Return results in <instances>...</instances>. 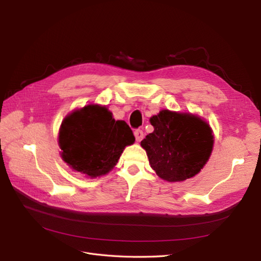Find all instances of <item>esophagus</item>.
Here are the masks:
<instances>
[{
    "mask_svg": "<svg viewBox=\"0 0 261 261\" xmlns=\"http://www.w3.org/2000/svg\"><path fill=\"white\" fill-rule=\"evenodd\" d=\"M134 135H135V138L137 141H140L144 138V132H143V129H136L135 132H134Z\"/></svg>",
    "mask_w": 261,
    "mask_h": 261,
    "instance_id": "1",
    "label": "esophagus"
}]
</instances>
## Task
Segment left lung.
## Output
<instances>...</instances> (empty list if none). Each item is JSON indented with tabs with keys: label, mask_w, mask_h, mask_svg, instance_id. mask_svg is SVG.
I'll list each match as a JSON object with an SVG mask.
<instances>
[{
	"label": "left lung",
	"mask_w": 261,
	"mask_h": 261,
	"mask_svg": "<svg viewBox=\"0 0 261 261\" xmlns=\"http://www.w3.org/2000/svg\"><path fill=\"white\" fill-rule=\"evenodd\" d=\"M150 123L154 130L140 145L158 175L168 181H181L200 172L213 146L206 122L192 114L163 110Z\"/></svg>",
	"instance_id": "8db88e82"
}]
</instances>
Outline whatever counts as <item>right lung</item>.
Returning a JSON list of instances; mask_svg holds the SVG:
<instances>
[{"label": "right lung", "instance_id": "1", "mask_svg": "<svg viewBox=\"0 0 261 261\" xmlns=\"http://www.w3.org/2000/svg\"><path fill=\"white\" fill-rule=\"evenodd\" d=\"M135 137L124 121H115L106 107L90 105L70 113L59 135L62 158L69 167L90 177L113 169Z\"/></svg>", "mask_w": 261, "mask_h": 261}]
</instances>
